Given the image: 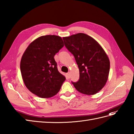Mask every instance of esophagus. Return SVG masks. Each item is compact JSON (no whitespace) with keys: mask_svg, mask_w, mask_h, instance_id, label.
<instances>
[{"mask_svg":"<svg viewBox=\"0 0 134 134\" xmlns=\"http://www.w3.org/2000/svg\"><path fill=\"white\" fill-rule=\"evenodd\" d=\"M66 75H67V77L68 79H70V72L67 73Z\"/></svg>","mask_w":134,"mask_h":134,"instance_id":"obj_1","label":"esophagus"}]
</instances>
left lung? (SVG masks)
<instances>
[{"label": "left lung", "instance_id": "obj_1", "mask_svg": "<svg viewBox=\"0 0 134 134\" xmlns=\"http://www.w3.org/2000/svg\"><path fill=\"white\" fill-rule=\"evenodd\" d=\"M63 40L79 69V80L72 83L81 93H97L105 86L109 76L110 61L105 51L96 41L84 33L63 37Z\"/></svg>", "mask_w": 134, "mask_h": 134}]
</instances>
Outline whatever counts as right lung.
I'll return each mask as SVG.
<instances>
[{"label":"right lung","mask_w":134,"mask_h":134,"mask_svg":"<svg viewBox=\"0 0 134 134\" xmlns=\"http://www.w3.org/2000/svg\"><path fill=\"white\" fill-rule=\"evenodd\" d=\"M64 46L59 36L47 35L33 41L23 54L20 70L25 86L41 98L58 93L66 80L58 70L54 55Z\"/></svg>","instance_id":"right-lung-1"}]
</instances>
